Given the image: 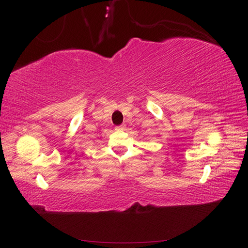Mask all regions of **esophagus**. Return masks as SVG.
Masks as SVG:
<instances>
[{
	"mask_svg": "<svg viewBox=\"0 0 248 248\" xmlns=\"http://www.w3.org/2000/svg\"><path fill=\"white\" fill-rule=\"evenodd\" d=\"M116 130H118V131H124V130L125 129V125L124 124H121V125H117V127L115 128Z\"/></svg>",
	"mask_w": 248,
	"mask_h": 248,
	"instance_id": "esophagus-1",
	"label": "esophagus"
}]
</instances>
